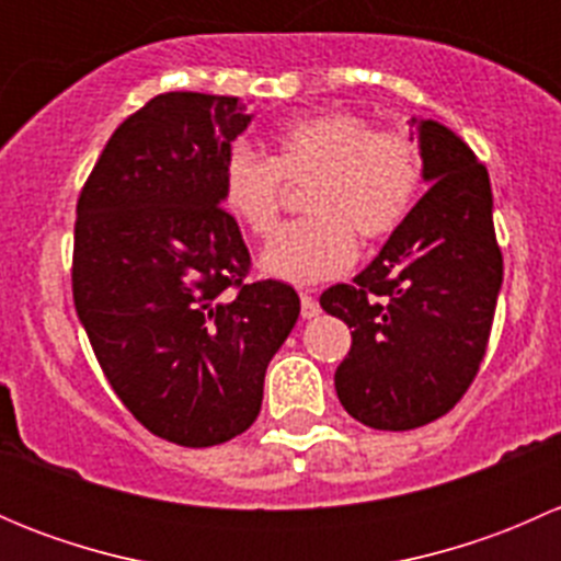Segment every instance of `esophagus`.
<instances>
[{
  "instance_id": "1",
  "label": "esophagus",
  "mask_w": 561,
  "mask_h": 561,
  "mask_svg": "<svg viewBox=\"0 0 561 561\" xmlns=\"http://www.w3.org/2000/svg\"><path fill=\"white\" fill-rule=\"evenodd\" d=\"M317 314H320V304L314 301L312 293L304 290L301 293V317H307V320H309V317H317Z\"/></svg>"
}]
</instances>
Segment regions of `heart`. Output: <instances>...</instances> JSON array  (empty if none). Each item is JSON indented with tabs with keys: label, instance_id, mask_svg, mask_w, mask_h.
Instances as JSON below:
<instances>
[{
	"label": "heart",
	"instance_id": "heart-1",
	"mask_svg": "<svg viewBox=\"0 0 561 561\" xmlns=\"http://www.w3.org/2000/svg\"><path fill=\"white\" fill-rule=\"evenodd\" d=\"M312 179L304 208L265 249L263 268L296 285L342 276L358 257V236L380 241L399 230L423 186L417 140L375 127L355 111H322L282 122L271 154L233 144L219 168L222 206L257 239H271L285 206V181Z\"/></svg>",
	"mask_w": 561,
	"mask_h": 561
}]
</instances>
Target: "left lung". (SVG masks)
<instances>
[{"label": "left lung", "mask_w": 561, "mask_h": 561, "mask_svg": "<svg viewBox=\"0 0 561 561\" xmlns=\"http://www.w3.org/2000/svg\"><path fill=\"white\" fill-rule=\"evenodd\" d=\"M412 124L423 179L434 184L353 285L320 296L353 328L333 375L339 401L380 432L426 426L461 401L483 364L502 287L489 171L448 127Z\"/></svg>", "instance_id": "8db88e82"}]
</instances>
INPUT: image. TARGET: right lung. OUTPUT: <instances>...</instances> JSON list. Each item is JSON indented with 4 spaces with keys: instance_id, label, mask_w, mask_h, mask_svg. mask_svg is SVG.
<instances>
[{
    "instance_id": "1",
    "label": "right lung",
    "mask_w": 561,
    "mask_h": 561,
    "mask_svg": "<svg viewBox=\"0 0 561 561\" xmlns=\"http://www.w3.org/2000/svg\"><path fill=\"white\" fill-rule=\"evenodd\" d=\"M249 118L239 98L157 94L118 124L78 195L76 312L113 393L184 448L252 426L301 312L290 285L249 279L219 197L222 157Z\"/></svg>"
}]
</instances>
